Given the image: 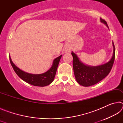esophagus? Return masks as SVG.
<instances>
[{
	"instance_id": "34e87169",
	"label": "esophagus",
	"mask_w": 123,
	"mask_h": 123,
	"mask_svg": "<svg viewBox=\"0 0 123 123\" xmlns=\"http://www.w3.org/2000/svg\"><path fill=\"white\" fill-rule=\"evenodd\" d=\"M65 51L66 52H69L70 51V49H66L65 50Z\"/></svg>"
}]
</instances>
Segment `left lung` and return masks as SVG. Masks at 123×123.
I'll return each mask as SVG.
<instances>
[{"instance_id":"8db88e82","label":"left lung","mask_w":123,"mask_h":123,"mask_svg":"<svg viewBox=\"0 0 123 123\" xmlns=\"http://www.w3.org/2000/svg\"><path fill=\"white\" fill-rule=\"evenodd\" d=\"M100 22L109 28L106 22L100 18ZM113 48V55L109 61L97 66H88L83 63L73 51L72 55L73 57V66L75 77L79 84L84 87L93 86L97 84L108 75L113 66L115 59V48L112 42Z\"/></svg>"}]
</instances>
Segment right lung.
I'll return each instance as SVG.
<instances>
[{
    "instance_id": "obj_1",
    "label": "right lung",
    "mask_w": 123,
    "mask_h": 123,
    "mask_svg": "<svg viewBox=\"0 0 123 123\" xmlns=\"http://www.w3.org/2000/svg\"><path fill=\"white\" fill-rule=\"evenodd\" d=\"M61 57L62 55H60V56L54 59L50 68L44 73L39 74H30L23 71L13 63L10 56V61L16 73L25 82L35 86L44 87L50 85L54 81Z\"/></svg>"
}]
</instances>
